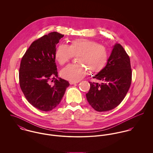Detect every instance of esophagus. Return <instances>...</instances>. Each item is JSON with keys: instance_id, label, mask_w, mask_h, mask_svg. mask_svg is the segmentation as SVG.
<instances>
[{"instance_id": "esophagus-1", "label": "esophagus", "mask_w": 153, "mask_h": 153, "mask_svg": "<svg viewBox=\"0 0 153 153\" xmlns=\"http://www.w3.org/2000/svg\"><path fill=\"white\" fill-rule=\"evenodd\" d=\"M78 83V82H75V81H69V84L72 85V84H76Z\"/></svg>"}]
</instances>
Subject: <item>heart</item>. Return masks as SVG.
Listing matches in <instances>:
<instances>
[{"mask_svg":"<svg viewBox=\"0 0 153 153\" xmlns=\"http://www.w3.org/2000/svg\"><path fill=\"white\" fill-rule=\"evenodd\" d=\"M77 55L76 61L79 64H70L62 69L61 75L63 78L78 81L86 75L87 69L91 73H98L105 68L109 58L105 46L87 39L72 40L69 46L60 44L55 51V58L59 65H64Z\"/></svg>","mask_w":153,"mask_h":153,"instance_id":"b5f03b06","label":"heart"}]
</instances>
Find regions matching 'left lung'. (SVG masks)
<instances>
[{"label": "left lung", "instance_id": "8db88e82", "mask_svg": "<svg viewBox=\"0 0 153 153\" xmlns=\"http://www.w3.org/2000/svg\"><path fill=\"white\" fill-rule=\"evenodd\" d=\"M93 78L103 82H89L86 97L89 105L98 112L110 111L120 105L132 80L130 59L121 45H115L107 65Z\"/></svg>", "mask_w": 153, "mask_h": 153}]
</instances>
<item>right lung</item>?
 Masks as SVG:
<instances>
[{
	"instance_id": "right-lung-1",
	"label": "right lung",
	"mask_w": 153,
	"mask_h": 153,
	"mask_svg": "<svg viewBox=\"0 0 153 153\" xmlns=\"http://www.w3.org/2000/svg\"><path fill=\"white\" fill-rule=\"evenodd\" d=\"M64 36L53 32L35 40L26 51L21 62L20 87L27 101L42 111L54 109L60 103L69 85L68 81L57 77L55 58L56 44ZM53 80L54 83L51 84Z\"/></svg>"
}]
</instances>
